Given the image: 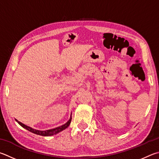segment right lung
<instances>
[{
  "label": "right lung",
  "mask_w": 159,
  "mask_h": 159,
  "mask_svg": "<svg viewBox=\"0 0 159 159\" xmlns=\"http://www.w3.org/2000/svg\"><path fill=\"white\" fill-rule=\"evenodd\" d=\"M16 121L17 122H18L20 125H21L22 127H24V129H27L28 131H29L32 133H33V134H37V135H42V136H50V135H55L57 134V133H59L60 131H62V130L65 129L66 128H67L69 125H70L71 123V118H70V120L68 121V122L65 124L64 125L62 126H59V127H57L56 129H49V130H47V131H39V130H36V129H34L33 128L31 127H29V126H28L26 125H24V124H22L21 122H19L18 120Z\"/></svg>",
  "instance_id": "obj_1"
}]
</instances>
